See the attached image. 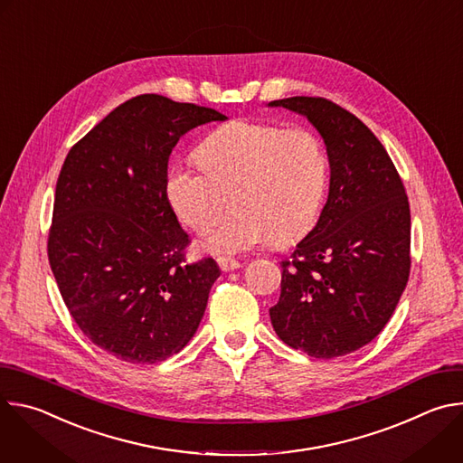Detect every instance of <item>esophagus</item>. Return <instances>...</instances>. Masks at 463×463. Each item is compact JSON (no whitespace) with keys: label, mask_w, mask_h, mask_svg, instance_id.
Instances as JSON below:
<instances>
[{"label":"esophagus","mask_w":463,"mask_h":463,"mask_svg":"<svg viewBox=\"0 0 463 463\" xmlns=\"http://www.w3.org/2000/svg\"><path fill=\"white\" fill-rule=\"evenodd\" d=\"M218 266H220V269L222 271H234V269H238V268H241V263L238 261V260H234V258H227V256H220L218 258Z\"/></svg>","instance_id":"esophagus-1"}]
</instances>
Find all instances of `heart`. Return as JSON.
Masks as SVG:
<instances>
[{
  "instance_id": "1",
  "label": "heart",
  "mask_w": 463,
  "mask_h": 463,
  "mask_svg": "<svg viewBox=\"0 0 463 463\" xmlns=\"http://www.w3.org/2000/svg\"><path fill=\"white\" fill-rule=\"evenodd\" d=\"M203 170L174 165L165 197L192 231L213 229L236 203L240 209L216 229L205 247L241 252L275 241L302 240L317 223L329 181L322 141L306 128L232 120L195 152Z\"/></svg>"
}]
</instances>
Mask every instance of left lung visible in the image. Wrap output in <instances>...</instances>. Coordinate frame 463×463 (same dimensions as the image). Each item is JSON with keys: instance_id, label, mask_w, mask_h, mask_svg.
Wrapping results in <instances>:
<instances>
[{"instance_id": "left-lung-1", "label": "left lung", "mask_w": 463, "mask_h": 463, "mask_svg": "<svg viewBox=\"0 0 463 463\" xmlns=\"http://www.w3.org/2000/svg\"><path fill=\"white\" fill-rule=\"evenodd\" d=\"M269 106L304 115L329 161L327 202L282 261L271 324L288 346L311 357L346 355L381 334L409 282V197L384 146L345 108L320 97Z\"/></svg>"}]
</instances>
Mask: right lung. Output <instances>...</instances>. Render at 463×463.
<instances>
[{
    "mask_svg": "<svg viewBox=\"0 0 463 463\" xmlns=\"http://www.w3.org/2000/svg\"><path fill=\"white\" fill-rule=\"evenodd\" d=\"M227 117L139 95L68 154L54 192L47 254L82 334L109 355L154 364L200 326L220 268L184 261L188 234L165 197L168 157L186 131Z\"/></svg>",
    "mask_w": 463,
    "mask_h": 463,
    "instance_id": "1",
    "label": "right lung"
}]
</instances>
